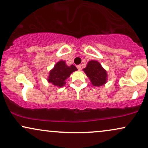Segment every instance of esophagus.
I'll list each match as a JSON object with an SVG mask.
<instances>
[{"instance_id": "1", "label": "esophagus", "mask_w": 148, "mask_h": 148, "mask_svg": "<svg viewBox=\"0 0 148 148\" xmlns=\"http://www.w3.org/2000/svg\"><path fill=\"white\" fill-rule=\"evenodd\" d=\"M77 69L79 71H80L82 69V66H81V65H77Z\"/></svg>"}]
</instances>
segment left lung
<instances>
[{"label":"left lung","instance_id":"8db88e82","mask_svg":"<svg viewBox=\"0 0 148 148\" xmlns=\"http://www.w3.org/2000/svg\"><path fill=\"white\" fill-rule=\"evenodd\" d=\"M86 75L90 79L94 86H101L107 82V72L99 62L91 60L87 64L86 67L83 69Z\"/></svg>","mask_w":148,"mask_h":148}]
</instances>
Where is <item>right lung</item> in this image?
I'll use <instances>...</instances> for the list:
<instances>
[{"label":"right lung","mask_w":148,"mask_h":148,"mask_svg":"<svg viewBox=\"0 0 148 148\" xmlns=\"http://www.w3.org/2000/svg\"><path fill=\"white\" fill-rule=\"evenodd\" d=\"M77 70L75 66L72 64L69 66L66 64L64 61L61 60L56 63L54 68L50 71L47 80L49 83H51L56 86L62 87L66 84V79L73 72Z\"/></svg>","instance_id":"1"}]
</instances>
